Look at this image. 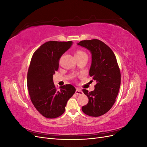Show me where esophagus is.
<instances>
[{
    "label": "esophagus",
    "instance_id": "34e87169",
    "mask_svg": "<svg viewBox=\"0 0 147 147\" xmlns=\"http://www.w3.org/2000/svg\"><path fill=\"white\" fill-rule=\"evenodd\" d=\"M75 94L77 95H81L83 94V92L81 90H80V89H78V88H77L76 91H75Z\"/></svg>",
    "mask_w": 147,
    "mask_h": 147
}]
</instances>
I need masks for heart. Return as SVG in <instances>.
Instances as JSON below:
<instances>
[{
	"label": "heart",
	"instance_id": "heart-1",
	"mask_svg": "<svg viewBox=\"0 0 147 147\" xmlns=\"http://www.w3.org/2000/svg\"><path fill=\"white\" fill-rule=\"evenodd\" d=\"M86 55L85 52H84L82 50H78L76 51V52H75V56H82V55Z\"/></svg>",
	"mask_w": 147,
	"mask_h": 147
}]
</instances>
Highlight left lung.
Masks as SVG:
<instances>
[{"label":"left lung","instance_id":"8db88e82","mask_svg":"<svg viewBox=\"0 0 147 147\" xmlns=\"http://www.w3.org/2000/svg\"><path fill=\"white\" fill-rule=\"evenodd\" d=\"M78 45L91 51L92 63L90 75L96 82L94 91L82 90L89 101L82 109L88 116L100 117L112 107L119 92L121 72L116 56L111 48L99 40H82Z\"/></svg>","mask_w":147,"mask_h":147}]
</instances>
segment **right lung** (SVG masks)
<instances>
[{"mask_svg": "<svg viewBox=\"0 0 147 147\" xmlns=\"http://www.w3.org/2000/svg\"><path fill=\"white\" fill-rule=\"evenodd\" d=\"M72 44L71 41L47 42L34 53L31 59L27 76L29 94L35 108L47 118L63 115L67 102L76 91L69 84L57 90L53 81L61 56Z\"/></svg>", "mask_w": 147, "mask_h": 147, "instance_id": "add662e5", "label": "right lung"}]
</instances>
